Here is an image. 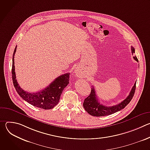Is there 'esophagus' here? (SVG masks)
I'll list each match as a JSON object with an SVG mask.
<instances>
[{"mask_svg":"<svg viewBox=\"0 0 150 150\" xmlns=\"http://www.w3.org/2000/svg\"><path fill=\"white\" fill-rule=\"evenodd\" d=\"M75 74L76 75H81V71H80V70H79L78 68L75 69Z\"/></svg>","mask_w":150,"mask_h":150,"instance_id":"obj_1","label":"esophagus"}]
</instances>
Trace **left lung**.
<instances>
[{
	"label": "left lung",
	"instance_id": "8db88e82",
	"mask_svg": "<svg viewBox=\"0 0 150 150\" xmlns=\"http://www.w3.org/2000/svg\"><path fill=\"white\" fill-rule=\"evenodd\" d=\"M131 52L132 54L135 53V49L132 46H131ZM134 59L137 62H138L136 56H134ZM136 82H137L134 83V87L132 88L129 96L126 97V98L121 103L113 106H106L101 104L97 99L95 89L94 87H93L90 96L84 100L83 106L85 110L91 116L97 117L108 116L121 110L124 109L132 99L135 91Z\"/></svg>",
	"mask_w": 150,
	"mask_h": 150
}]
</instances>
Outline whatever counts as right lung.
Masks as SVG:
<instances>
[{"mask_svg":"<svg viewBox=\"0 0 150 150\" xmlns=\"http://www.w3.org/2000/svg\"><path fill=\"white\" fill-rule=\"evenodd\" d=\"M16 50V46L15 48L13 54L12 76L13 83L16 92L23 99L38 108L45 110L53 109L58 104L64 88L67 86L69 82L70 74L67 73L59 76L48 87L37 93H33L25 91L20 87L16 79L14 65V56Z\"/></svg>","mask_w":150,"mask_h":150,"instance_id":"obj_1","label":"right lung"}]
</instances>
